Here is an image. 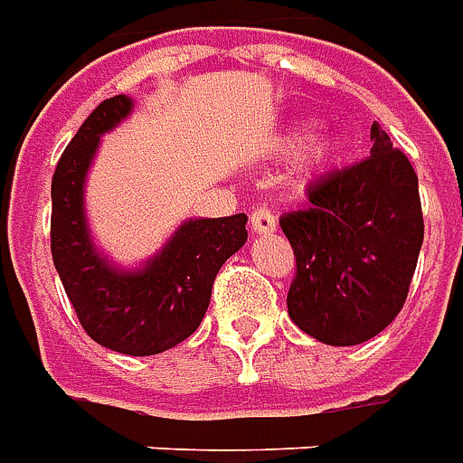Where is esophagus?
<instances>
[{"mask_svg":"<svg viewBox=\"0 0 463 463\" xmlns=\"http://www.w3.org/2000/svg\"><path fill=\"white\" fill-rule=\"evenodd\" d=\"M251 229H254V234H273L276 232V217L266 207H256L251 212Z\"/></svg>","mask_w":463,"mask_h":463,"instance_id":"esophagus-1","label":"esophagus"}]
</instances>
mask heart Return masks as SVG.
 <instances>
[{"mask_svg": "<svg viewBox=\"0 0 463 463\" xmlns=\"http://www.w3.org/2000/svg\"><path fill=\"white\" fill-rule=\"evenodd\" d=\"M313 130V123H298L293 128L288 137H286V147L293 150V147H301L306 140H308V133ZM345 155V140L340 135H318L313 137L306 150H303V165L301 172L306 177H316V175H323L328 172L335 162H340V157Z\"/></svg>", "mask_w": 463, "mask_h": 463, "instance_id": "heart-1", "label": "heart"}]
</instances>
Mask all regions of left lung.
I'll list each match as a JSON object with an SVG mask.
<instances>
[{"label": "left lung", "instance_id": "1", "mask_svg": "<svg viewBox=\"0 0 463 463\" xmlns=\"http://www.w3.org/2000/svg\"><path fill=\"white\" fill-rule=\"evenodd\" d=\"M370 157L308 187V207L281 217L296 256L288 316L326 345H357L402 310L424 239L420 184L380 123Z\"/></svg>", "mask_w": 463, "mask_h": 463}]
</instances>
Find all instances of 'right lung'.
Segmentation results:
<instances>
[{
	"label": "right lung",
	"instance_id": "1",
	"mask_svg": "<svg viewBox=\"0 0 463 463\" xmlns=\"http://www.w3.org/2000/svg\"><path fill=\"white\" fill-rule=\"evenodd\" d=\"M133 113V98L113 96L86 118L61 155L52 180V256L80 326L98 345L123 355H157L199 328L212 283L246 241V214L187 219L137 269L98 251L86 217V180L100 137Z\"/></svg>",
	"mask_w": 463,
	"mask_h": 463
}]
</instances>
